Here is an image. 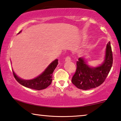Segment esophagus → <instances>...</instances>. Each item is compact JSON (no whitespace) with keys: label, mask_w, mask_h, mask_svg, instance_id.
<instances>
[{"label":"esophagus","mask_w":121,"mask_h":121,"mask_svg":"<svg viewBox=\"0 0 121 121\" xmlns=\"http://www.w3.org/2000/svg\"><path fill=\"white\" fill-rule=\"evenodd\" d=\"M65 61H67V62H69V61H71V58L69 56H67L65 59Z\"/></svg>","instance_id":"34e87169"}]
</instances>
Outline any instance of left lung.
Instances as JSON below:
<instances>
[{"mask_svg":"<svg viewBox=\"0 0 121 121\" xmlns=\"http://www.w3.org/2000/svg\"><path fill=\"white\" fill-rule=\"evenodd\" d=\"M113 57L109 42L107 44L104 60L96 67L87 64L86 57H79L77 61V69L72 78V82L76 87L82 90H88L100 86L108 76L111 69Z\"/></svg>","mask_w":121,"mask_h":121,"instance_id":"8db88e82","label":"left lung"}]
</instances>
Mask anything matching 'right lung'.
<instances>
[{
    "label": "right lung",
    "mask_w": 121,
    "mask_h": 121,
    "mask_svg": "<svg viewBox=\"0 0 121 121\" xmlns=\"http://www.w3.org/2000/svg\"><path fill=\"white\" fill-rule=\"evenodd\" d=\"M21 32L18 34L21 33ZM57 65L58 59H56L49 65L41 74L33 79L29 80L22 79L18 77L13 70V72L15 78L20 84L25 87L40 91L45 89L51 84L52 79V73Z\"/></svg>",
    "instance_id": "right-lung-1"
}]
</instances>
